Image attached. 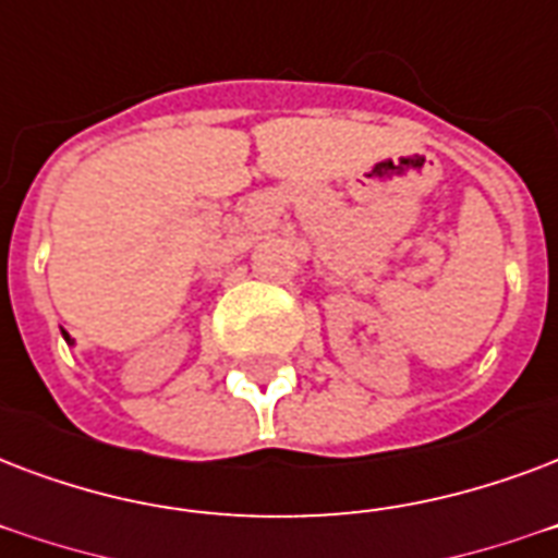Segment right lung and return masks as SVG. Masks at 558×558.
<instances>
[{
    "mask_svg": "<svg viewBox=\"0 0 558 558\" xmlns=\"http://www.w3.org/2000/svg\"><path fill=\"white\" fill-rule=\"evenodd\" d=\"M63 336H66V333H63ZM66 342H70V336H66Z\"/></svg>",
    "mask_w": 558,
    "mask_h": 558,
    "instance_id": "obj_1",
    "label": "right lung"
}]
</instances>
